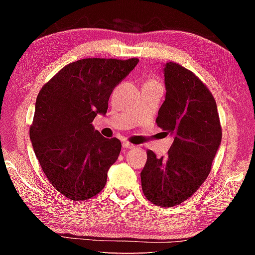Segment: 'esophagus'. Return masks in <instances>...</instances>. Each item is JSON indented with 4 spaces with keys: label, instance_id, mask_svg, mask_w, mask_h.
<instances>
[{
    "label": "esophagus",
    "instance_id": "34e87169",
    "mask_svg": "<svg viewBox=\"0 0 255 255\" xmlns=\"http://www.w3.org/2000/svg\"><path fill=\"white\" fill-rule=\"evenodd\" d=\"M123 147L126 148V149L127 148H132L133 145L129 143V141H123Z\"/></svg>",
    "mask_w": 255,
    "mask_h": 255
}]
</instances>
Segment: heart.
I'll list each match as a JSON object with an SVG mask.
<instances>
[{
  "instance_id": "b5f03b06",
  "label": "heart",
  "mask_w": 255,
  "mask_h": 255,
  "mask_svg": "<svg viewBox=\"0 0 255 255\" xmlns=\"http://www.w3.org/2000/svg\"><path fill=\"white\" fill-rule=\"evenodd\" d=\"M147 83H158V82H157V81H154V80H152V81H148Z\"/></svg>"
}]
</instances>
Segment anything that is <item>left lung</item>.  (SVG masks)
Returning a JSON list of instances; mask_svg holds the SVG:
<instances>
[{
	"mask_svg": "<svg viewBox=\"0 0 255 255\" xmlns=\"http://www.w3.org/2000/svg\"><path fill=\"white\" fill-rule=\"evenodd\" d=\"M165 100L156 124L174 140L166 156L147 150L140 173L145 197L161 207H173L191 197L210 173L221 146L222 127L208 88L179 64H164Z\"/></svg>",
	"mask_w": 255,
	"mask_h": 255,
	"instance_id": "1",
	"label": "left lung"
}]
</instances>
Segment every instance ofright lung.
<instances>
[{
    "label": "right lung",
    "instance_id": "add662e5",
    "mask_svg": "<svg viewBox=\"0 0 255 255\" xmlns=\"http://www.w3.org/2000/svg\"><path fill=\"white\" fill-rule=\"evenodd\" d=\"M138 58H85L63 67L38 94L30 127L34 154L49 182L63 196L82 201L97 196L122 143L92 125L106 115L114 89Z\"/></svg>",
    "mask_w": 255,
    "mask_h": 255
}]
</instances>
